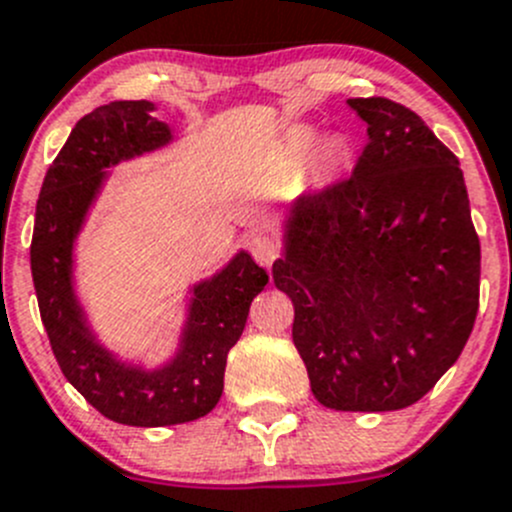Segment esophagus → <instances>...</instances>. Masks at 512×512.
Wrapping results in <instances>:
<instances>
[{
  "instance_id": "34e87169",
  "label": "esophagus",
  "mask_w": 512,
  "mask_h": 512,
  "mask_svg": "<svg viewBox=\"0 0 512 512\" xmlns=\"http://www.w3.org/2000/svg\"><path fill=\"white\" fill-rule=\"evenodd\" d=\"M280 250V240H277V235H272V232H260V235H255L250 240L252 257H255L262 267H270L272 262L280 257Z\"/></svg>"
}]
</instances>
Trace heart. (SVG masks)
<instances>
[{"instance_id":"obj_1","label":"heart","mask_w":512,"mask_h":512,"mask_svg":"<svg viewBox=\"0 0 512 512\" xmlns=\"http://www.w3.org/2000/svg\"><path fill=\"white\" fill-rule=\"evenodd\" d=\"M292 142H295L297 147H307L312 142V132L297 130L295 135H292ZM317 160H320V165L325 167V170H337V167L345 165L347 145L340 140V137H330V140L322 142L320 150H317Z\"/></svg>"}]
</instances>
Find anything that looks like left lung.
<instances>
[{"mask_svg":"<svg viewBox=\"0 0 512 512\" xmlns=\"http://www.w3.org/2000/svg\"><path fill=\"white\" fill-rule=\"evenodd\" d=\"M367 124L350 180L292 202L272 265L317 403L388 413L418 403L473 332L480 240L460 162L385 97L347 99Z\"/></svg>","mask_w":512,"mask_h":512,"instance_id":"8db88e82","label":"left lung"}]
</instances>
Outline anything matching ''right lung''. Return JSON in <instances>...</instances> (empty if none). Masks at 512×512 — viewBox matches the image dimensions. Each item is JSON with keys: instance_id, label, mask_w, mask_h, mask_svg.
<instances>
[{"instance_id": "right-lung-1", "label": "right lung", "mask_w": 512, "mask_h": 512, "mask_svg": "<svg viewBox=\"0 0 512 512\" xmlns=\"http://www.w3.org/2000/svg\"><path fill=\"white\" fill-rule=\"evenodd\" d=\"M155 109L147 99L109 102L74 124L44 175L29 250L39 315L64 377L104 418L135 428L190 423L215 408L227 352L267 285V272L245 250L192 285L180 345L160 367L119 360L97 340L74 292V242L109 167L172 142L170 124L152 117Z\"/></svg>"}]
</instances>
